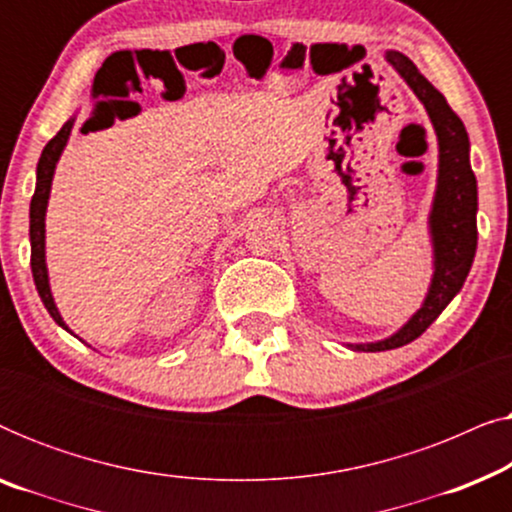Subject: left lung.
<instances>
[{
    "label": "left lung",
    "mask_w": 512,
    "mask_h": 512,
    "mask_svg": "<svg viewBox=\"0 0 512 512\" xmlns=\"http://www.w3.org/2000/svg\"><path fill=\"white\" fill-rule=\"evenodd\" d=\"M387 60L403 76L412 93L422 100L438 135V191L429 221L436 272H433L429 296L415 317L387 340L352 345L356 352H384V349H396L417 340L464 286L468 270L473 265L475 247H478V226H475L478 184H475V174L468 163V135L464 123L454 114L445 97L419 74L412 60L405 58L403 53H387Z\"/></svg>",
    "instance_id": "8db88e82"
}]
</instances>
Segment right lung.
Masks as SVG:
<instances>
[{"label": "right lung", "mask_w": 512, "mask_h": 512, "mask_svg": "<svg viewBox=\"0 0 512 512\" xmlns=\"http://www.w3.org/2000/svg\"><path fill=\"white\" fill-rule=\"evenodd\" d=\"M72 125H74V118H69V121L58 130V135H55L51 142L44 146V151H41V158H39V165H37V188H34V195H32V202H30V242H32L30 263H32V277H34V284H37L41 303H44L48 314H51V317L55 319V324H60L62 328H65V331H69V328L65 326V321H62L58 307H55V303H53L51 286H48L46 251H44V237H46L44 219H46V205H48V193H51L55 163H58L62 149H65L69 132H72Z\"/></svg>", "instance_id": "right-lung-1"}]
</instances>
